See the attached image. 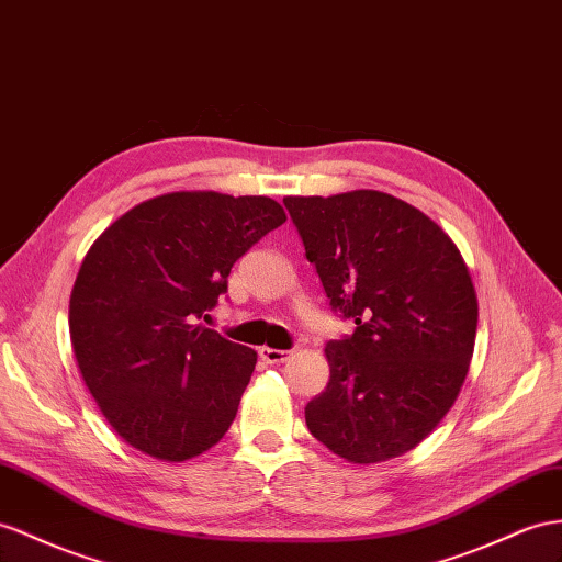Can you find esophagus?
I'll use <instances>...</instances> for the list:
<instances>
[{
    "instance_id": "obj_1",
    "label": "esophagus",
    "mask_w": 562,
    "mask_h": 562,
    "mask_svg": "<svg viewBox=\"0 0 562 562\" xmlns=\"http://www.w3.org/2000/svg\"><path fill=\"white\" fill-rule=\"evenodd\" d=\"M258 356H261V361L270 363V366H278L284 363L286 358L292 356V351H284V349H270V347H261L258 349Z\"/></svg>"
}]
</instances>
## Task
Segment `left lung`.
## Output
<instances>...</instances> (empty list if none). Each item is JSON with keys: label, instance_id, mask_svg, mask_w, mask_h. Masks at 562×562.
Wrapping results in <instances>:
<instances>
[{"label": "left lung", "instance_id": "1", "mask_svg": "<svg viewBox=\"0 0 562 562\" xmlns=\"http://www.w3.org/2000/svg\"><path fill=\"white\" fill-rule=\"evenodd\" d=\"M333 311L356 323L327 341L329 382L306 406L311 435L349 463L415 449L465 382L477 294L453 239L378 190L284 196Z\"/></svg>", "mask_w": 562, "mask_h": 562}]
</instances>
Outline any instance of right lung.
<instances>
[{
    "instance_id": "1",
    "label": "right lung",
    "mask_w": 562,
    "mask_h": 562,
    "mask_svg": "<svg viewBox=\"0 0 562 562\" xmlns=\"http://www.w3.org/2000/svg\"><path fill=\"white\" fill-rule=\"evenodd\" d=\"M284 221L270 196L170 192L90 247L70 292V341L99 411L137 451L180 463L233 425L256 351L199 321L237 258Z\"/></svg>"
}]
</instances>
